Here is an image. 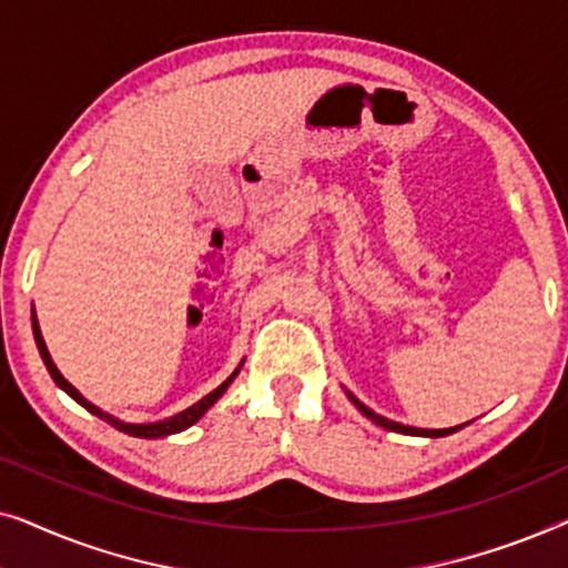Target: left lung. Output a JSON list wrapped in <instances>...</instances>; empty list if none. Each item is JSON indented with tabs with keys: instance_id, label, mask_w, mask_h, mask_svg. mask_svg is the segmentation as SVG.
Listing matches in <instances>:
<instances>
[{
	"instance_id": "8db88e82",
	"label": "left lung",
	"mask_w": 568,
	"mask_h": 568,
	"mask_svg": "<svg viewBox=\"0 0 568 568\" xmlns=\"http://www.w3.org/2000/svg\"><path fill=\"white\" fill-rule=\"evenodd\" d=\"M348 398L354 400V406L359 408L364 416L372 418V422L379 424V426H385V429H390V432H400V434H414V437H447V434H453V432L460 429V426H453V429H416V426H403V424H398V422H390V418H385V416L375 414V410L364 406L362 400H356L352 393H348ZM463 426H465V424H463Z\"/></svg>"
}]
</instances>
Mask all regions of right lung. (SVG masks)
<instances>
[{
	"instance_id": "obj_1",
	"label": "right lung",
	"mask_w": 568,
	"mask_h": 568,
	"mask_svg": "<svg viewBox=\"0 0 568 568\" xmlns=\"http://www.w3.org/2000/svg\"><path fill=\"white\" fill-rule=\"evenodd\" d=\"M33 336H36L38 352H41V356H43V364H45V369H49V375L53 377V383H57V385H59L61 390H64V393L72 395V398H74L77 403H80L82 408H88L90 414H95L98 418H103V422H108V424H111V426H115V429L123 432V434H131V437H144V439H154V437H168V434H175V432H183V429H189V426L196 424L199 418L204 416L206 410L212 408L214 403L222 398V393L227 390L230 383H232V379L237 377V372H240V369L232 372V375H230L227 379H224V383H222L220 387H216V390H212V393H209V395H204V398H201L199 403H193L191 408L181 410V414H175V416L165 418V422H158V424H121V422H115L113 416L103 414V410H100L98 406H92L90 400H84L82 395H80V390H74V387L69 385L64 377H61V372L57 369V364L51 362V354H49V348H45V344H43V336H41V328H38L36 313H33Z\"/></svg>"
}]
</instances>
